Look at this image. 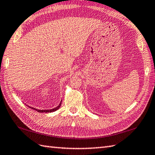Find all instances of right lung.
<instances>
[{
    "label": "right lung",
    "mask_w": 155,
    "mask_h": 155,
    "mask_svg": "<svg viewBox=\"0 0 155 155\" xmlns=\"http://www.w3.org/2000/svg\"><path fill=\"white\" fill-rule=\"evenodd\" d=\"M61 102L60 103V104L58 105L56 107H55V108H54V109H36V108H34V107H30V106H28V107H29L30 108H31V109H34V110H36V111H38V112H39V113H51V112H54V111H56V110H58V109H59L60 107V106H61Z\"/></svg>",
    "instance_id": "right-lung-1"
}]
</instances>
